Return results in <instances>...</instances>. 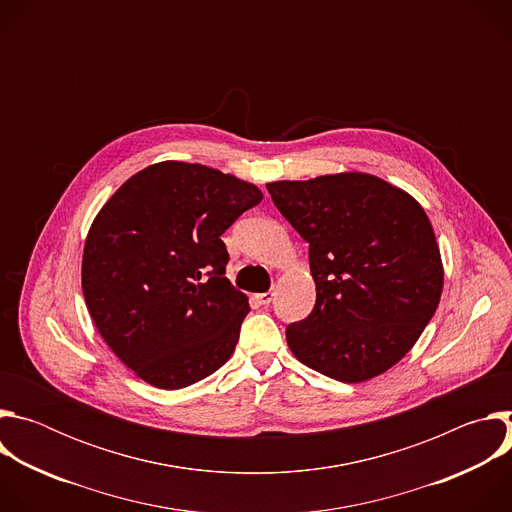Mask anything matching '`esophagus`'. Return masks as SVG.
<instances>
[{"label":"esophagus","mask_w":512,"mask_h":512,"mask_svg":"<svg viewBox=\"0 0 512 512\" xmlns=\"http://www.w3.org/2000/svg\"><path fill=\"white\" fill-rule=\"evenodd\" d=\"M273 298H275V291H265V294H259V296H257L259 304H263V306H269V304L273 302Z\"/></svg>","instance_id":"1"}]
</instances>
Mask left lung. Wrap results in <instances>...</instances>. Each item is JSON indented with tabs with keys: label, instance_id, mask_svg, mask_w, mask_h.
<instances>
[{
	"label": "left lung",
	"instance_id": "8db88e82",
	"mask_svg": "<svg viewBox=\"0 0 512 512\" xmlns=\"http://www.w3.org/2000/svg\"><path fill=\"white\" fill-rule=\"evenodd\" d=\"M277 210L310 245L312 314L285 330L306 367L342 381L383 375L419 340L444 289L421 204L364 172L269 182Z\"/></svg>",
	"mask_w": 512,
	"mask_h": 512
}]
</instances>
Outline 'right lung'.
<instances>
[{
	"label": "right lung",
	"instance_id": "1",
	"mask_svg": "<svg viewBox=\"0 0 512 512\" xmlns=\"http://www.w3.org/2000/svg\"><path fill=\"white\" fill-rule=\"evenodd\" d=\"M261 190L202 164L160 162L103 204L83 251L87 310L141 381L182 389L235 352L249 300L225 277L221 235Z\"/></svg>",
	"mask_w": 512,
	"mask_h": 512
}]
</instances>
